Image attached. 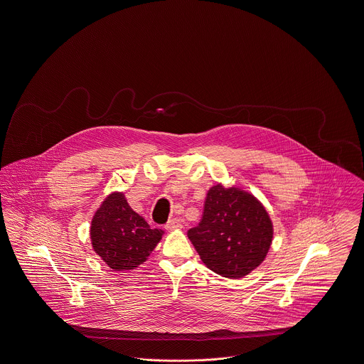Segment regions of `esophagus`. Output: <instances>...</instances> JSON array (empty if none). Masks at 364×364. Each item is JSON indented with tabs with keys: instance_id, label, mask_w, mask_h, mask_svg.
Wrapping results in <instances>:
<instances>
[{
	"instance_id": "1",
	"label": "esophagus",
	"mask_w": 364,
	"mask_h": 364,
	"mask_svg": "<svg viewBox=\"0 0 364 364\" xmlns=\"http://www.w3.org/2000/svg\"><path fill=\"white\" fill-rule=\"evenodd\" d=\"M164 228H166L167 230H176V229H181L183 225H181V222H180L178 219H171V220H168V222L164 225Z\"/></svg>"
}]
</instances>
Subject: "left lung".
Returning a JSON list of instances; mask_svg holds the SVG:
<instances>
[{"instance_id": "8db88e82", "label": "left lung", "mask_w": 364, "mask_h": 364, "mask_svg": "<svg viewBox=\"0 0 364 364\" xmlns=\"http://www.w3.org/2000/svg\"><path fill=\"white\" fill-rule=\"evenodd\" d=\"M202 262L225 278H242L267 257L272 222L265 208L237 187L208 191L198 226L188 230Z\"/></svg>"}]
</instances>
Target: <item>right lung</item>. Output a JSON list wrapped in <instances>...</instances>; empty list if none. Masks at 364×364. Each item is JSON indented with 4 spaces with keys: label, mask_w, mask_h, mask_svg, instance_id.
<instances>
[{
    "label": "right lung",
    "mask_w": 364,
    "mask_h": 364,
    "mask_svg": "<svg viewBox=\"0 0 364 364\" xmlns=\"http://www.w3.org/2000/svg\"><path fill=\"white\" fill-rule=\"evenodd\" d=\"M161 229H151L146 220L131 209L122 194L106 198L93 216L92 245L113 269H132L142 264L162 239Z\"/></svg>",
    "instance_id": "obj_1"
}]
</instances>
